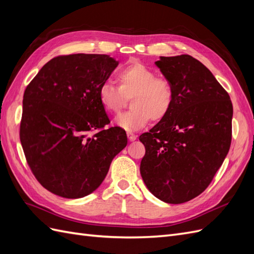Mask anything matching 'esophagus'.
I'll use <instances>...</instances> for the list:
<instances>
[{"instance_id": "esophagus-1", "label": "esophagus", "mask_w": 254, "mask_h": 254, "mask_svg": "<svg viewBox=\"0 0 254 254\" xmlns=\"http://www.w3.org/2000/svg\"><path fill=\"white\" fill-rule=\"evenodd\" d=\"M127 137H128L129 141L132 142V141H134L136 139V135L134 133H132V132H127Z\"/></svg>"}]
</instances>
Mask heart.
Here are the masks:
<instances>
[{
  "label": "heart",
  "instance_id": "1",
  "mask_svg": "<svg viewBox=\"0 0 254 254\" xmlns=\"http://www.w3.org/2000/svg\"><path fill=\"white\" fill-rule=\"evenodd\" d=\"M119 88L105 81L98 89V99L103 108L117 114L125 106L127 98L131 110L115 119L119 127L134 131L148 124L150 120L160 121L171 111L174 103V88L165 77H158L155 71L142 64L134 63L117 73Z\"/></svg>",
  "mask_w": 254,
  "mask_h": 254
}]
</instances>
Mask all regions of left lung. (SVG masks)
I'll list each match as a JSON object with an SVG mask.
<instances>
[{"instance_id":"1","label":"left lung","mask_w":254,"mask_h":254,"mask_svg":"<svg viewBox=\"0 0 254 254\" xmlns=\"http://www.w3.org/2000/svg\"><path fill=\"white\" fill-rule=\"evenodd\" d=\"M155 64L174 88L164 119L140 135V172L150 193L166 203L190 201L209 187L231 145L233 107L227 91L190 55L160 57Z\"/></svg>"}]
</instances>
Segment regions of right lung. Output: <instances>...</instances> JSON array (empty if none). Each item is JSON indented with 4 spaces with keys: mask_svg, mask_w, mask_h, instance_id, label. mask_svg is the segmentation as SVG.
Returning a JSON list of instances; mask_svg holds the SVG:
<instances>
[{
    "mask_svg": "<svg viewBox=\"0 0 254 254\" xmlns=\"http://www.w3.org/2000/svg\"><path fill=\"white\" fill-rule=\"evenodd\" d=\"M119 61L109 55L73 54L45 64L23 96L20 141L36 179L64 198L87 196L101 186L113 158L126 147L98 89Z\"/></svg>",
    "mask_w": 254,
    "mask_h": 254,
    "instance_id": "1",
    "label": "right lung"
}]
</instances>
